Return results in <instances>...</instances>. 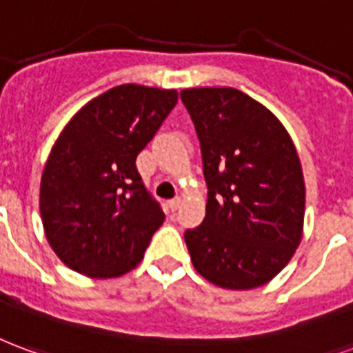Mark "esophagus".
I'll use <instances>...</instances> for the list:
<instances>
[{
	"label": "esophagus",
	"mask_w": 353,
	"mask_h": 353,
	"mask_svg": "<svg viewBox=\"0 0 353 353\" xmlns=\"http://www.w3.org/2000/svg\"><path fill=\"white\" fill-rule=\"evenodd\" d=\"M181 203H183V200H181V198H174V200H170V202H168V208L172 211H176L177 208L181 205Z\"/></svg>",
	"instance_id": "34e87169"
}]
</instances>
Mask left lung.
Instances as JSON below:
<instances>
[{"label": "left lung", "mask_w": 353, "mask_h": 353, "mask_svg": "<svg viewBox=\"0 0 353 353\" xmlns=\"http://www.w3.org/2000/svg\"><path fill=\"white\" fill-rule=\"evenodd\" d=\"M210 198L203 223L185 232L194 270L215 286L252 290L286 268L303 237L305 179L288 130L236 88L181 91Z\"/></svg>", "instance_id": "left-lung-1"}]
</instances>
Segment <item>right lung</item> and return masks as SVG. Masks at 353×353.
<instances>
[{
	"mask_svg": "<svg viewBox=\"0 0 353 353\" xmlns=\"http://www.w3.org/2000/svg\"><path fill=\"white\" fill-rule=\"evenodd\" d=\"M177 103L176 90L123 83L70 117L44 164L39 210L44 236L80 275L112 279L142 262L164 213L137 170Z\"/></svg>",
	"mask_w": 353,
	"mask_h": 353,
	"instance_id": "right-lung-1",
	"label": "right lung"
}]
</instances>
